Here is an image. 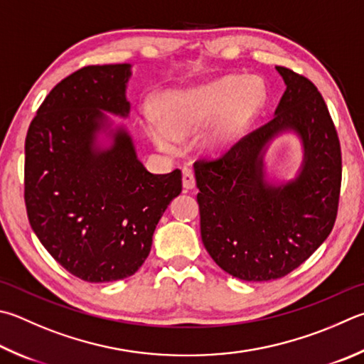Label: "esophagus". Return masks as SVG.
<instances>
[{"mask_svg":"<svg viewBox=\"0 0 364 364\" xmlns=\"http://www.w3.org/2000/svg\"><path fill=\"white\" fill-rule=\"evenodd\" d=\"M183 186H184V189H194L196 188L194 171L188 168V167L183 168Z\"/></svg>","mask_w":364,"mask_h":364,"instance_id":"esophagus-1","label":"esophagus"}]
</instances>
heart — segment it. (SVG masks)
<instances>
[{"label":"heart","instance_id":"obj_1","mask_svg":"<svg viewBox=\"0 0 364 364\" xmlns=\"http://www.w3.org/2000/svg\"><path fill=\"white\" fill-rule=\"evenodd\" d=\"M264 102L262 85L255 79L226 76L215 82L168 92L164 116L156 108L146 109V130L157 146L171 151L180 138L218 121L203 138L205 148H226L239 125L253 116Z\"/></svg>","mask_w":364,"mask_h":364}]
</instances>
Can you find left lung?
Wrapping results in <instances>:
<instances>
[{
	"instance_id": "8db88e82",
	"label": "left lung",
	"mask_w": 364,
	"mask_h": 364,
	"mask_svg": "<svg viewBox=\"0 0 364 364\" xmlns=\"http://www.w3.org/2000/svg\"><path fill=\"white\" fill-rule=\"evenodd\" d=\"M287 90L272 121L216 159L194 164L203 247L224 272L245 282L282 279L309 259L331 234L341 194L338 132L318 89L275 67ZM294 133L303 164L293 181L265 175L274 137Z\"/></svg>"
}]
</instances>
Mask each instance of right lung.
Segmentation results:
<instances>
[{"mask_svg": "<svg viewBox=\"0 0 364 364\" xmlns=\"http://www.w3.org/2000/svg\"><path fill=\"white\" fill-rule=\"evenodd\" d=\"M130 63L92 65L46 97L25 140V205L54 259L90 283L134 275L146 259L181 171L154 175L124 125Z\"/></svg>", "mask_w": 364, "mask_h": 364, "instance_id": "right-lung-1", "label": "right lung"}]
</instances>
